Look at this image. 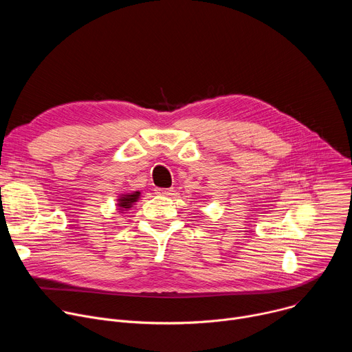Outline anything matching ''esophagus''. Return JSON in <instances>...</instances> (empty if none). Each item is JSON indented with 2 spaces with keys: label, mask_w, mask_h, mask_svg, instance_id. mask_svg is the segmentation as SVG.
Listing matches in <instances>:
<instances>
[{
  "label": "esophagus",
  "mask_w": 352,
  "mask_h": 352,
  "mask_svg": "<svg viewBox=\"0 0 352 352\" xmlns=\"http://www.w3.org/2000/svg\"><path fill=\"white\" fill-rule=\"evenodd\" d=\"M156 192L159 193V195H164V196H171V195H174V189L173 188H167V189H163V188H157L156 189Z\"/></svg>",
  "instance_id": "esophagus-1"
}]
</instances>
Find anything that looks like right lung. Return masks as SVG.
Listing matches in <instances>:
<instances>
[{"label": "right lung", "mask_w": 352, "mask_h": 352, "mask_svg": "<svg viewBox=\"0 0 352 352\" xmlns=\"http://www.w3.org/2000/svg\"><path fill=\"white\" fill-rule=\"evenodd\" d=\"M139 195H140V192H133V193H131V195H122V196L118 199V202H120V204H118V208H121L120 210L124 212V210L132 208V205L138 200Z\"/></svg>", "instance_id": "obj_1"}]
</instances>
